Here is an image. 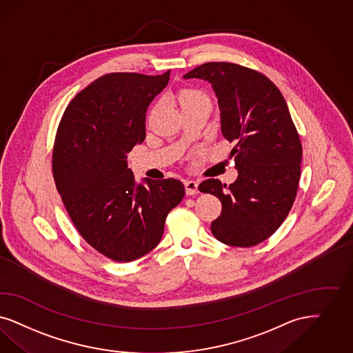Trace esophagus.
<instances>
[{"label":"esophagus","instance_id":"obj_1","mask_svg":"<svg viewBox=\"0 0 353 353\" xmlns=\"http://www.w3.org/2000/svg\"><path fill=\"white\" fill-rule=\"evenodd\" d=\"M185 192L188 195L198 194V183L196 181H185Z\"/></svg>","mask_w":353,"mask_h":353}]
</instances>
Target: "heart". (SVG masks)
Here are the masks:
<instances>
[{
    "label": "heart",
    "instance_id": "heart-1",
    "mask_svg": "<svg viewBox=\"0 0 353 353\" xmlns=\"http://www.w3.org/2000/svg\"><path fill=\"white\" fill-rule=\"evenodd\" d=\"M179 101L181 104V107L183 105H189V104H194L198 101H202V100H207L206 95L198 90H183L180 94H179Z\"/></svg>",
    "mask_w": 353,
    "mask_h": 353
}]
</instances>
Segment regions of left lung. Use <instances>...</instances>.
Listing matches in <instances>:
<instances>
[{
  "label": "left lung",
  "mask_w": 353,
  "mask_h": 353,
  "mask_svg": "<svg viewBox=\"0 0 353 353\" xmlns=\"http://www.w3.org/2000/svg\"><path fill=\"white\" fill-rule=\"evenodd\" d=\"M183 78L211 85L221 134L236 142L237 180L227 186L210 179L198 188L223 206L211 232L225 245H258L279 228L297 194L303 147L287 103L268 77L237 63L207 62Z\"/></svg>",
  "instance_id": "8db88e82"
}]
</instances>
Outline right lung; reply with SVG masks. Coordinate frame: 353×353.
Returning <instances> with one entry per match:
<instances>
[{"label":"right lung","mask_w":353,"mask_h":353,"mask_svg":"<svg viewBox=\"0 0 353 353\" xmlns=\"http://www.w3.org/2000/svg\"><path fill=\"white\" fill-rule=\"evenodd\" d=\"M170 74L103 75L74 97L57 129L52 168L62 202L85 241L116 262L150 253L185 195L180 180L137 183L128 168V154L146 138L147 108Z\"/></svg>","instance_id":"right-lung-1"}]
</instances>
